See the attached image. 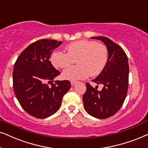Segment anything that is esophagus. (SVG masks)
Wrapping results in <instances>:
<instances>
[{
  "instance_id": "34e87169",
  "label": "esophagus",
  "mask_w": 148,
  "mask_h": 148,
  "mask_svg": "<svg viewBox=\"0 0 148 148\" xmlns=\"http://www.w3.org/2000/svg\"><path fill=\"white\" fill-rule=\"evenodd\" d=\"M77 84V82H71V86H74Z\"/></svg>"
}]
</instances>
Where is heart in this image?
<instances>
[{"label":"heart","mask_w":148,"mask_h":148,"mask_svg":"<svg viewBox=\"0 0 148 148\" xmlns=\"http://www.w3.org/2000/svg\"><path fill=\"white\" fill-rule=\"evenodd\" d=\"M67 52L53 51L51 62L56 68H66L76 60L78 64L69 67L63 71L65 79H84L90 75L97 76L104 70L108 62V49L103 44L90 40H79L69 44Z\"/></svg>","instance_id":"1"}]
</instances>
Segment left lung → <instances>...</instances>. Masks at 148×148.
Returning a JSON list of instances; mask_svg holds the SVG:
<instances>
[{"instance_id":"1","label":"left lung","mask_w":148,"mask_h":148,"mask_svg":"<svg viewBox=\"0 0 148 148\" xmlns=\"http://www.w3.org/2000/svg\"><path fill=\"white\" fill-rule=\"evenodd\" d=\"M91 39L100 40L107 46L108 62L104 70L92 80L97 84H102V90H98V86L93 88L87 83L83 102L88 114L105 119L116 114L126 99L129 75L128 58L122 47L109 38L100 36Z\"/></svg>"}]
</instances>
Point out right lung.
<instances>
[{"label":"right lung","instance_id":"obj_1","mask_svg":"<svg viewBox=\"0 0 148 148\" xmlns=\"http://www.w3.org/2000/svg\"><path fill=\"white\" fill-rule=\"evenodd\" d=\"M62 43L41 39L28 46L19 56L13 71L15 95L30 116L46 118L60 109L63 96L71 88L68 80L54 81L60 74L49 58L53 50Z\"/></svg>","mask_w":148,"mask_h":148}]
</instances>
